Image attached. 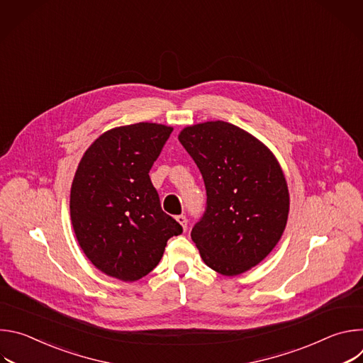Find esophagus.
Masks as SVG:
<instances>
[{
  "label": "esophagus",
  "mask_w": 363,
  "mask_h": 363,
  "mask_svg": "<svg viewBox=\"0 0 363 363\" xmlns=\"http://www.w3.org/2000/svg\"><path fill=\"white\" fill-rule=\"evenodd\" d=\"M175 220L181 224V227H182V230L184 231H186V227H188V221H186V217L185 216H177L175 217Z\"/></svg>",
  "instance_id": "obj_1"
}]
</instances>
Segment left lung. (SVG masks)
I'll list each match as a JSON object with an SVG mask.
<instances>
[{"label": "left lung", "mask_w": 363, "mask_h": 363, "mask_svg": "<svg viewBox=\"0 0 363 363\" xmlns=\"http://www.w3.org/2000/svg\"><path fill=\"white\" fill-rule=\"evenodd\" d=\"M178 139L206 189V210L191 231L203 263L223 276H238L262 263L280 241L290 208L274 153L224 121L186 126Z\"/></svg>", "instance_id": "obj_1"}]
</instances>
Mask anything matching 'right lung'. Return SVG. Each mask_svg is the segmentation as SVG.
<instances>
[{"label": "right lung", "mask_w": 363, "mask_h": 363, "mask_svg": "<svg viewBox=\"0 0 363 363\" xmlns=\"http://www.w3.org/2000/svg\"><path fill=\"white\" fill-rule=\"evenodd\" d=\"M174 128L140 122L101 133L84 152L70 189L80 248L111 277L136 281L158 266L182 227L161 208L149 171Z\"/></svg>", "instance_id": "right-lung-1"}]
</instances>
